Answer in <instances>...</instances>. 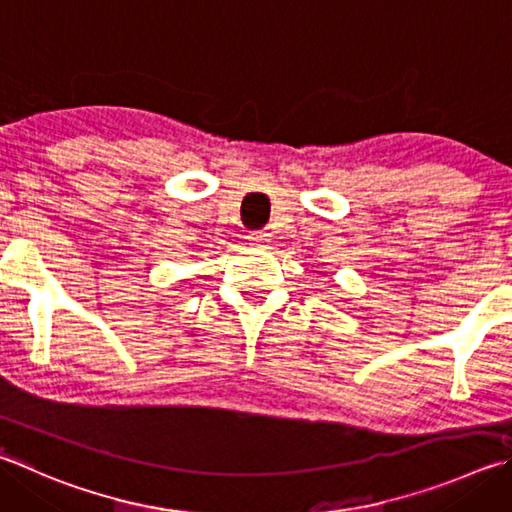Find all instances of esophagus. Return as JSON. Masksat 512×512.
Returning <instances> with one entry per match:
<instances>
[{
  "instance_id": "34e87169",
  "label": "esophagus",
  "mask_w": 512,
  "mask_h": 512,
  "mask_svg": "<svg viewBox=\"0 0 512 512\" xmlns=\"http://www.w3.org/2000/svg\"><path fill=\"white\" fill-rule=\"evenodd\" d=\"M248 241L250 244H264V241H268V232L266 230H250Z\"/></svg>"
}]
</instances>
